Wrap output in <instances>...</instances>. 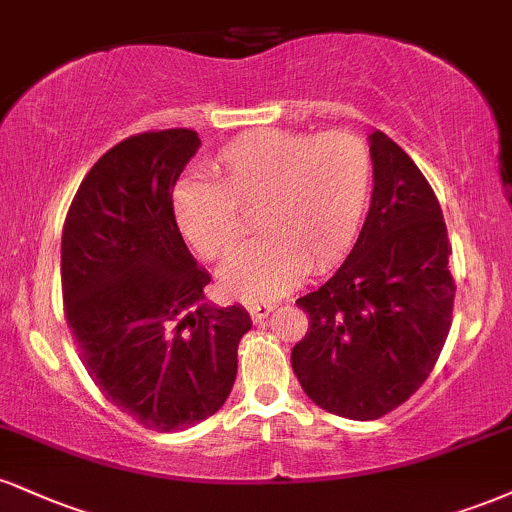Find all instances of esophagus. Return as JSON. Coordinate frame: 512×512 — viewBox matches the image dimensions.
Returning <instances> with one entry per match:
<instances>
[{"label":"esophagus","mask_w":512,"mask_h":512,"mask_svg":"<svg viewBox=\"0 0 512 512\" xmlns=\"http://www.w3.org/2000/svg\"><path fill=\"white\" fill-rule=\"evenodd\" d=\"M245 308H248V313H250L252 320L262 322L264 317L272 313L274 305H269V303H248V305H245Z\"/></svg>","instance_id":"esophagus-1"}]
</instances>
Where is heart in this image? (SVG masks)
<instances>
[{"label": "heart", "instance_id": "obj_1", "mask_svg": "<svg viewBox=\"0 0 512 512\" xmlns=\"http://www.w3.org/2000/svg\"><path fill=\"white\" fill-rule=\"evenodd\" d=\"M211 182H182L173 209L182 238L207 262L236 257L257 214L264 236L221 276L240 301H269L354 243L370 187V154L349 129L325 134L255 129L211 161Z\"/></svg>", "mask_w": 512, "mask_h": 512}]
</instances>
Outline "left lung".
<instances>
[{
	"instance_id": "8db88e82",
	"label": "left lung",
	"mask_w": 512,
	"mask_h": 512,
	"mask_svg": "<svg viewBox=\"0 0 512 512\" xmlns=\"http://www.w3.org/2000/svg\"><path fill=\"white\" fill-rule=\"evenodd\" d=\"M373 199L354 250L296 305L298 383L320 409L354 421L390 414L426 383L452 325L455 279L436 192L383 132L370 134Z\"/></svg>"
}]
</instances>
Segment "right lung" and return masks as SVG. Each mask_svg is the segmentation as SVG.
<instances>
[{"label": "right lung", "mask_w": 512, "mask_h": 512, "mask_svg": "<svg viewBox=\"0 0 512 512\" xmlns=\"http://www.w3.org/2000/svg\"><path fill=\"white\" fill-rule=\"evenodd\" d=\"M185 127L122 139L93 163L62 228V303L105 399L154 431H185L231 395L240 305L204 303L211 276L175 223L173 187L195 156Z\"/></svg>", "instance_id": "add662e5"}]
</instances>
